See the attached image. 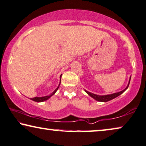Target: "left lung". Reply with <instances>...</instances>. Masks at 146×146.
<instances>
[{
	"mask_svg": "<svg viewBox=\"0 0 146 146\" xmlns=\"http://www.w3.org/2000/svg\"><path fill=\"white\" fill-rule=\"evenodd\" d=\"M130 79H131V77H130V80H129V82H128V85H127V87L125 88L124 90H122V91H121L120 92H118V93H115L113 94H106V95H98V94H94V93H90V92L86 91L85 90V91L90 96H91L92 98H94V100H97V101H99V102H107V101H109L110 100H112L115 98L117 96H118L119 95H120V94H122L124 92L126 91V90L128 89L129 85H130Z\"/></svg>",
	"mask_w": 146,
	"mask_h": 146,
	"instance_id": "left-lung-1",
	"label": "left lung"
}]
</instances>
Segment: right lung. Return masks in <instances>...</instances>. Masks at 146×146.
<instances>
[{
    "label": "right lung",
    "instance_id": "add662e5",
    "mask_svg": "<svg viewBox=\"0 0 146 146\" xmlns=\"http://www.w3.org/2000/svg\"><path fill=\"white\" fill-rule=\"evenodd\" d=\"M61 75H60V82H59V84L58 85V87H57L56 89H55L53 92H52V93L50 94V95H48V96H40V97H38V96H36V97H34V98H30V99H31L32 100H34L35 102H44L45 100H47L48 99H49L51 96H53V94H54L55 93H56V91L58 90L59 87V85H60V83H61Z\"/></svg>",
    "mask_w": 146,
    "mask_h": 146
}]
</instances>
